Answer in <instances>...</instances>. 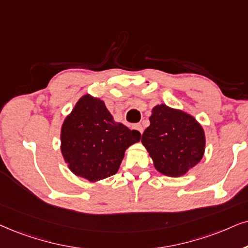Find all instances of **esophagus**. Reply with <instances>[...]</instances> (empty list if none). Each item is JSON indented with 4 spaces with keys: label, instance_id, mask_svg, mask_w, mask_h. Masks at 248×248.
<instances>
[{
    "label": "esophagus",
    "instance_id": "esophagus-1",
    "mask_svg": "<svg viewBox=\"0 0 248 248\" xmlns=\"http://www.w3.org/2000/svg\"><path fill=\"white\" fill-rule=\"evenodd\" d=\"M135 129L139 130L140 134H143V126H142V124H135Z\"/></svg>",
    "mask_w": 248,
    "mask_h": 248
}]
</instances>
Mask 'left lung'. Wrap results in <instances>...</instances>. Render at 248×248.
<instances>
[{
    "instance_id": "8db88e82",
    "label": "left lung",
    "mask_w": 248,
    "mask_h": 248,
    "mask_svg": "<svg viewBox=\"0 0 248 248\" xmlns=\"http://www.w3.org/2000/svg\"><path fill=\"white\" fill-rule=\"evenodd\" d=\"M142 143L159 173L178 177L202 160L206 140L202 124L192 115L160 104L152 108Z\"/></svg>"
}]
</instances>
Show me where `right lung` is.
I'll use <instances>...</instances> for the list:
<instances>
[{"label": "right lung", "mask_w": 248, "mask_h": 248, "mask_svg": "<svg viewBox=\"0 0 248 248\" xmlns=\"http://www.w3.org/2000/svg\"><path fill=\"white\" fill-rule=\"evenodd\" d=\"M140 133L115 122L99 98L84 95L62 122L61 150L68 168L90 182L117 174L124 152Z\"/></svg>", "instance_id": "1"}]
</instances>
